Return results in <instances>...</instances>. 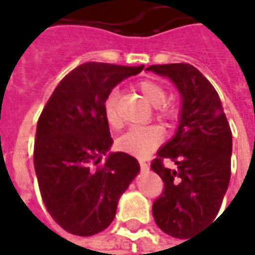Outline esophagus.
I'll return each instance as SVG.
<instances>
[{"label": "esophagus", "mask_w": 255, "mask_h": 255, "mask_svg": "<svg viewBox=\"0 0 255 255\" xmlns=\"http://www.w3.org/2000/svg\"><path fill=\"white\" fill-rule=\"evenodd\" d=\"M139 167H141V170H142V171H145V170H148L149 168V165L145 162V161H139Z\"/></svg>", "instance_id": "34e87169"}]
</instances>
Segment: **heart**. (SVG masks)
Here are the masks:
<instances>
[{"label": "heart", "mask_w": 255, "mask_h": 255, "mask_svg": "<svg viewBox=\"0 0 255 255\" xmlns=\"http://www.w3.org/2000/svg\"><path fill=\"white\" fill-rule=\"evenodd\" d=\"M138 91L152 107H157V116L172 121L177 118V110L172 104L167 103V90L164 85L152 80H144L137 85ZM118 91L113 90L104 100V117L111 127H118L121 120L118 116ZM164 139V131L158 126H138L131 127L124 132L118 141V148L135 157H147L151 151L157 148Z\"/></svg>", "instance_id": "b5f03b06"}]
</instances>
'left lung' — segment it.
<instances>
[{
	"instance_id": "left-lung-1",
	"label": "left lung",
	"mask_w": 255,
	"mask_h": 255,
	"mask_svg": "<svg viewBox=\"0 0 255 255\" xmlns=\"http://www.w3.org/2000/svg\"><path fill=\"white\" fill-rule=\"evenodd\" d=\"M147 70L168 77L183 100L175 135L151 162L164 183L152 216L165 234L190 238L220 211L231 175V129L216 88L195 67L180 62L149 65ZM165 159L176 168L167 169Z\"/></svg>"
}]
</instances>
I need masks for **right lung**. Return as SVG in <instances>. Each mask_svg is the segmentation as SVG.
<instances>
[{
    "mask_svg": "<svg viewBox=\"0 0 255 255\" xmlns=\"http://www.w3.org/2000/svg\"><path fill=\"white\" fill-rule=\"evenodd\" d=\"M144 65L85 62L68 72L38 118L34 167L39 193L54 221L88 237L114 220L120 197L139 171L127 152H110L113 138L104 117L111 90ZM108 155L106 163L101 158Z\"/></svg>",
    "mask_w": 255,
    "mask_h": 255,
    "instance_id": "1",
    "label": "right lung"
}]
</instances>
